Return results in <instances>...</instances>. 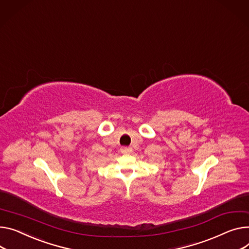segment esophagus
Here are the masks:
<instances>
[{
  "mask_svg": "<svg viewBox=\"0 0 249 249\" xmlns=\"http://www.w3.org/2000/svg\"><path fill=\"white\" fill-rule=\"evenodd\" d=\"M121 152L122 153H131L132 152V148L131 147H122L121 148Z\"/></svg>",
  "mask_w": 249,
  "mask_h": 249,
  "instance_id": "1",
  "label": "esophagus"
}]
</instances>
